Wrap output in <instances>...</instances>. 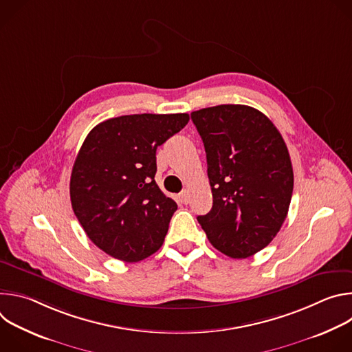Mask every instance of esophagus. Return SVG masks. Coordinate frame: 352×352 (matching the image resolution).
I'll return each instance as SVG.
<instances>
[{
  "label": "esophagus",
  "mask_w": 352,
  "mask_h": 352,
  "mask_svg": "<svg viewBox=\"0 0 352 352\" xmlns=\"http://www.w3.org/2000/svg\"><path fill=\"white\" fill-rule=\"evenodd\" d=\"M178 197H179V202H181V204L186 205V204L189 202V192L185 189V190H182V192L178 195Z\"/></svg>",
  "instance_id": "obj_1"
}]
</instances>
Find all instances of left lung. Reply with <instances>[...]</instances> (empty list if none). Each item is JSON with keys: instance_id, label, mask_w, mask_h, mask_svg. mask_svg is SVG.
Listing matches in <instances>:
<instances>
[{"instance_id": "left-lung-1", "label": "left lung", "mask_w": 352, "mask_h": 352, "mask_svg": "<svg viewBox=\"0 0 352 352\" xmlns=\"http://www.w3.org/2000/svg\"><path fill=\"white\" fill-rule=\"evenodd\" d=\"M204 140L213 208L197 216L212 245L232 259L267 246L291 202L294 173L288 148L259 110L221 104L193 111Z\"/></svg>"}]
</instances>
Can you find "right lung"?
<instances>
[{"mask_svg": "<svg viewBox=\"0 0 352 352\" xmlns=\"http://www.w3.org/2000/svg\"><path fill=\"white\" fill-rule=\"evenodd\" d=\"M188 121V114L122 116L86 136L71 174V204L107 255L132 263L163 245L177 204L155 181L156 150Z\"/></svg>", "mask_w": 352, "mask_h": 352, "instance_id": "1", "label": "right lung"}]
</instances>
